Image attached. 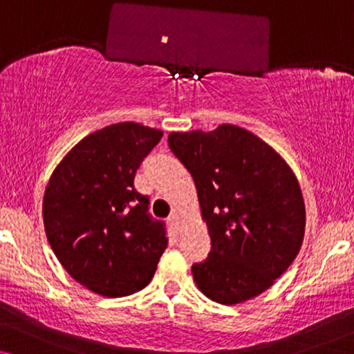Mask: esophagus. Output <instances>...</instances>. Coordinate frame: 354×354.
<instances>
[{"label": "esophagus", "instance_id": "34e87169", "mask_svg": "<svg viewBox=\"0 0 354 354\" xmlns=\"http://www.w3.org/2000/svg\"><path fill=\"white\" fill-rule=\"evenodd\" d=\"M167 222H169V224H171V225H172L174 229H176V230L180 229V221H178V216L176 214V212H172V214L169 216Z\"/></svg>", "mask_w": 354, "mask_h": 354}]
</instances>
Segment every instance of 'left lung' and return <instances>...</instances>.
Instances as JSON below:
<instances>
[{"label":"left lung","instance_id":"left-lung-1","mask_svg":"<svg viewBox=\"0 0 354 354\" xmlns=\"http://www.w3.org/2000/svg\"><path fill=\"white\" fill-rule=\"evenodd\" d=\"M171 151L195 180L211 253L193 264L196 287L212 301L239 304L266 292L297 258L306 211L285 159L248 130L169 133Z\"/></svg>","mask_w":354,"mask_h":354}]
</instances>
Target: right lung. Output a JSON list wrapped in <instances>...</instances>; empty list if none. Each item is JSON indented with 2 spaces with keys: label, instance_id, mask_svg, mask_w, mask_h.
Listing matches in <instances>:
<instances>
[{
  "label": "right lung",
  "instance_id": "right-lung-1",
  "mask_svg": "<svg viewBox=\"0 0 354 354\" xmlns=\"http://www.w3.org/2000/svg\"><path fill=\"white\" fill-rule=\"evenodd\" d=\"M161 137L137 122L96 130L62 158L46 185V239L71 277L101 297L143 290L167 248L166 225L148 214V196L133 187Z\"/></svg>",
  "mask_w": 354,
  "mask_h": 354
}]
</instances>
